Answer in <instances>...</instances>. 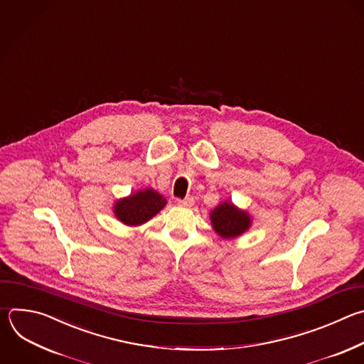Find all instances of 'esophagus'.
Segmentation results:
<instances>
[{"label": "esophagus", "mask_w": 364, "mask_h": 364, "mask_svg": "<svg viewBox=\"0 0 364 364\" xmlns=\"http://www.w3.org/2000/svg\"><path fill=\"white\" fill-rule=\"evenodd\" d=\"M177 204L181 207H193L194 205V198L193 197H186L183 200H177Z\"/></svg>", "instance_id": "esophagus-1"}]
</instances>
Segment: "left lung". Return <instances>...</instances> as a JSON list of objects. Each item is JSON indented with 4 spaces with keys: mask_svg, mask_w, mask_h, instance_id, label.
Wrapping results in <instances>:
<instances>
[{
    "mask_svg": "<svg viewBox=\"0 0 364 364\" xmlns=\"http://www.w3.org/2000/svg\"><path fill=\"white\" fill-rule=\"evenodd\" d=\"M211 223L221 237L230 238L240 235L250 227V215L235 208L231 203H223L211 213Z\"/></svg>",
    "mask_w": 364,
    "mask_h": 364,
    "instance_id": "left-lung-1",
    "label": "left lung"
}]
</instances>
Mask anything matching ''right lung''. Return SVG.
<instances>
[{
	"instance_id": "add662e5",
	"label": "right lung",
	"mask_w": 364,
	"mask_h": 364,
	"mask_svg": "<svg viewBox=\"0 0 364 364\" xmlns=\"http://www.w3.org/2000/svg\"><path fill=\"white\" fill-rule=\"evenodd\" d=\"M166 205V198L153 190H143L115 204V215L129 225L143 224Z\"/></svg>"
}]
</instances>
